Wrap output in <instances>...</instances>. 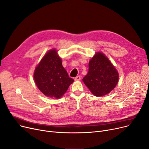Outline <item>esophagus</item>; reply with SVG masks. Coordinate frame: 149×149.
<instances>
[{"instance_id":"1","label":"esophagus","mask_w":149,"mask_h":149,"mask_svg":"<svg viewBox=\"0 0 149 149\" xmlns=\"http://www.w3.org/2000/svg\"><path fill=\"white\" fill-rule=\"evenodd\" d=\"M81 76H76V77H75L74 80H75V81H80V80H81Z\"/></svg>"}]
</instances>
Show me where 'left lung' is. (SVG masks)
Returning <instances> with one entry per match:
<instances>
[{
    "label": "left lung",
    "instance_id": "8db88e82",
    "mask_svg": "<svg viewBox=\"0 0 149 149\" xmlns=\"http://www.w3.org/2000/svg\"><path fill=\"white\" fill-rule=\"evenodd\" d=\"M119 75L108 58L101 53H96L88 64V73L83 81L96 96L105 95L115 87Z\"/></svg>",
    "mask_w": 149,
    "mask_h": 149
}]
</instances>
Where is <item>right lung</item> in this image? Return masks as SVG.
<instances>
[{
	"label": "right lung",
	"instance_id": "1",
	"mask_svg": "<svg viewBox=\"0 0 149 149\" xmlns=\"http://www.w3.org/2000/svg\"><path fill=\"white\" fill-rule=\"evenodd\" d=\"M34 79L45 96L59 98L74 80L69 77L55 49L48 52L35 69Z\"/></svg>",
	"mask_w": 149,
	"mask_h": 149
}]
</instances>
